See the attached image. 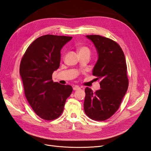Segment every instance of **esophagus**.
I'll return each instance as SVG.
<instances>
[{"mask_svg": "<svg viewBox=\"0 0 151 151\" xmlns=\"http://www.w3.org/2000/svg\"><path fill=\"white\" fill-rule=\"evenodd\" d=\"M80 89V88L79 86H74V88H73V89H74V91H77V90H79Z\"/></svg>", "mask_w": 151, "mask_h": 151, "instance_id": "esophagus-1", "label": "esophagus"}]
</instances>
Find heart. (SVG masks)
I'll list each match as a JSON object with an SVG mask.
<instances>
[{
    "instance_id": "heart-1",
    "label": "heart",
    "mask_w": 151,
    "mask_h": 151,
    "mask_svg": "<svg viewBox=\"0 0 151 151\" xmlns=\"http://www.w3.org/2000/svg\"><path fill=\"white\" fill-rule=\"evenodd\" d=\"M78 52H79V54L83 53H90V50L88 47H87L86 46H82L79 47Z\"/></svg>"
}]
</instances>
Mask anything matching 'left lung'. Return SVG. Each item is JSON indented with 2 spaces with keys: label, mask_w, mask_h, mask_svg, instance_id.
Here are the masks:
<instances>
[{
  "label": "left lung",
  "mask_w": 151,
  "mask_h": 151,
  "mask_svg": "<svg viewBox=\"0 0 151 151\" xmlns=\"http://www.w3.org/2000/svg\"><path fill=\"white\" fill-rule=\"evenodd\" d=\"M94 43L98 60L93 75L99 80L101 89L93 93L85 89L84 111L91 119L104 121L113 116L119 108L129 87L125 57L116 42L100 35H87Z\"/></svg>",
  "instance_id": "obj_1"
}]
</instances>
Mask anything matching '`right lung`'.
<instances>
[{"mask_svg": "<svg viewBox=\"0 0 151 151\" xmlns=\"http://www.w3.org/2000/svg\"><path fill=\"white\" fill-rule=\"evenodd\" d=\"M72 36L46 35L36 38L22 57L19 72L25 96L32 109L43 120H53L61 115L70 85L54 83L53 72L60 63V50Z\"/></svg>", "mask_w": 151, "mask_h": 151, "instance_id": "obj_1", "label": "right lung"}]
</instances>
